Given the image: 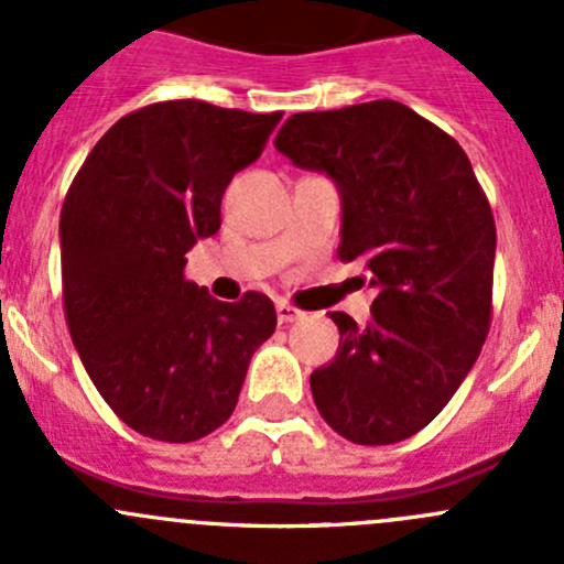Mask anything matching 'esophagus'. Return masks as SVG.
Segmentation results:
<instances>
[{"label": "esophagus", "mask_w": 564, "mask_h": 564, "mask_svg": "<svg viewBox=\"0 0 564 564\" xmlns=\"http://www.w3.org/2000/svg\"><path fill=\"white\" fill-rule=\"evenodd\" d=\"M275 314H278V322H281V324H292V322H297V318L305 316L303 311L294 308V305H289V303H278Z\"/></svg>", "instance_id": "34e87169"}]
</instances>
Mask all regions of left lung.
<instances>
[{
	"mask_svg": "<svg viewBox=\"0 0 564 564\" xmlns=\"http://www.w3.org/2000/svg\"><path fill=\"white\" fill-rule=\"evenodd\" d=\"M275 150L338 185L344 261L377 289L371 318L344 311L338 355L311 373L318 414L355 445L409 440L445 409L491 327L497 226L466 152L398 100L303 111Z\"/></svg>",
	"mask_w": 564,
	"mask_h": 564,
	"instance_id": "1",
	"label": "left lung"
}]
</instances>
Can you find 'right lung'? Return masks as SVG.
<instances>
[{"instance_id":"1","label":"right lung","mask_w":564,"mask_h":564,"mask_svg":"<svg viewBox=\"0 0 564 564\" xmlns=\"http://www.w3.org/2000/svg\"><path fill=\"white\" fill-rule=\"evenodd\" d=\"M283 113L166 100L119 119L78 169L59 215L73 346L122 423L196 442L231 417L253 351L275 333L259 292L220 303L185 253L220 229V198Z\"/></svg>"}]
</instances>
